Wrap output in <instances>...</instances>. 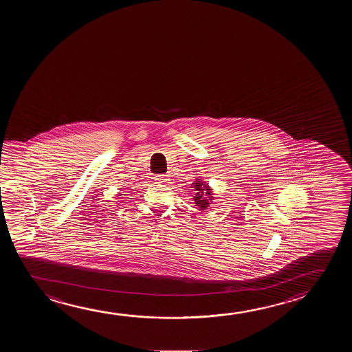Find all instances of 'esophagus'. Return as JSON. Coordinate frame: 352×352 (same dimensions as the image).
<instances>
[{
	"mask_svg": "<svg viewBox=\"0 0 352 352\" xmlns=\"http://www.w3.org/2000/svg\"><path fill=\"white\" fill-rule=\"evenodd\" d=\"M156 180H157V183L160 184L167 183L169 180V177L168 175H157V177H156Z\"/></svg>",
	"mask_w": 352,
	"mask_h": 352,
	"instance_id": "1",
	"label": "esophagus"
}]
</instances>
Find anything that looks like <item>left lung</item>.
<instances>
[{
    "label": "left lung",
    "mask_w": 352,
    "mask_h": 352,
    "mask_svg": "<svg viewBox=\"0 0 352 352\" xmlns=\"http://www.w3.org/2000/svg\"><path fill=\"white\" fill-rule=\"evenodd\" d=\"M191 186L194 188V202L195 206H197L199 209L204 210V209H208L209 204H212L213 202V191L210 189L208 184L204 183L202 179L196 178L195 179L194 183L191 184Z\"/></svg>",
    "instance_id": "obj_1"
}]
</instances>
